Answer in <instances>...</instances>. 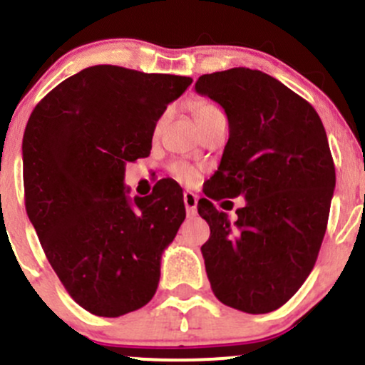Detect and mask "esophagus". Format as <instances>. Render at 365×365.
<instances>
[{"instance_id": "34e87169", "label": "esophagus", "mask_w": 365, "mask_h": 365, "mask_svg": "<svg viewBox=\"0 0 365 365\" xmlns=\"http://www.w3.org/2000/svg\"><path fill=\"white\" fill-rule=\"evenodd\" d=\"M183 203H185V210H187V215L194 217L197 213V196L190 190H185L183 192Z\"/></svg>"}]
</instances>
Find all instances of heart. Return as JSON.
<instances>
[{
    "label": "heart",
    "mask_w": 365,
    "mask_h": 365,
    "mask_svg": "<svg viewBox=\"0 0 365 365\" xmlns=\"http://www.w3.org/2000/svg\"><path fill=\"white\" fill-rule=\"evenodd\" d=\"M194 113H196L197 123H200V121L210 120V118L222 114L220 108H217L215 104H212V102H208V101L197 102L196 108H194ZM160 125H162V120L157 121L155 132L159 130ZM169 173H171V175L175 176L178 182L185 183V185H190V183H194L197 178H200V169L194 168V165H190V164H187V162H183V160L173 162V164L169 165Z\"/></svg>",
    "instance_id": "obj_1"
}]
</instances>
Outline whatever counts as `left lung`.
Here are the masks:
<instances>
[{"label":"left lung","mask_w":365,"mask_h":365,"mask_svg":"<svg viewBox=\"0 0 365 365\" xmlns=\"http://www.w3.org/2000/svg\"><path fill=\"white\" fill-rule=\"evenodd\" d=\"M196 91L222 106L230 139L197 212L213 295L249 314L284 305L314 268L336 189L327 132L307 101L268 73H205ZM242 195L231 223L212 199Z\"/></svg>","instance_id":"left-lung-1"}]
</instances>
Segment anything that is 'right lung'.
<instances>
[{
  "label": "right lung",
  "mask_w": 365,
  "mask_h": 365,
  "mask_svg": "<svg viewBox=\"0 0 365 365\" xmlns=\"http://www.w3.org/2000/svg\"><path fill=\"white\" fill-rule=\"evenodd\" d=\"M192 79L95 65L36 104L23 139L26 212L68 295L118 318L155 295L160 257L185 219L165 180L146 197L125 190V165L150 155L159 118Z\"/></svg>",
  "instance_id": "right-lung-1"
}]
</instances>
